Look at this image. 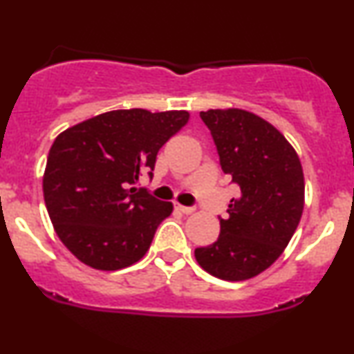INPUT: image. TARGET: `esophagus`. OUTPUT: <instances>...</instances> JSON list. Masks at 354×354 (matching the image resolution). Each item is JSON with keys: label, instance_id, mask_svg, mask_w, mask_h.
<instances>
[{"label": "esophagus", "instance_id": "obj_1", "mask_svg": "<svg viewBox=\"0 0 354 354\" xmlns=\"http://www.w3.org/2000/svg\"><path fill=\"white\" fill-rule=\"evenodd\" d=\"M176 208L181 211V213H185V214H191V213H194V208L193 206H183V205H176Z\"/></svg>", "mask_w": 354, "mask_h": 354}]
</instances>
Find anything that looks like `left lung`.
Wrapping results in <instances>:
<instances>
[{
  "label": "left lung",
  "instance_id": "left-lung-1",
  "mask_svg": "<svg viewBox=\"0 0 354 354\" xmlns=\"http://www.w3.org/2000/svg\"><path fill=\"white\" fill-rule=\"evenodd\" d=\"M218 148L223 171L239 186L213 245L194 250L203 270L245 281L268 270L293 238L304 208L298 153L273 124L239 108L200 113Z\"/></svg>",
  "mask_w": 354,
  "mask_h": 354
}]
</instances>
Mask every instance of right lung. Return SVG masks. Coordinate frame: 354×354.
Segmentation results:
<instances>
[{"label":"right lung","instance_id":"add662e5","mask_svg":"<svg viewBox=\"0 0 354 354\" xmlns=\"http://www.w3.org/2000/svg\"><path fill=\"white\" fill-rule=\"evenodd\" d=\"M188 111L115 109L56 136L43 174L48 214L63 245L84 265L116 271L135 265L173 213L136 183L153 176L156 154L188 123Z\"/></svg>","mask_w":354,"mask_h":354}]
</instances>
